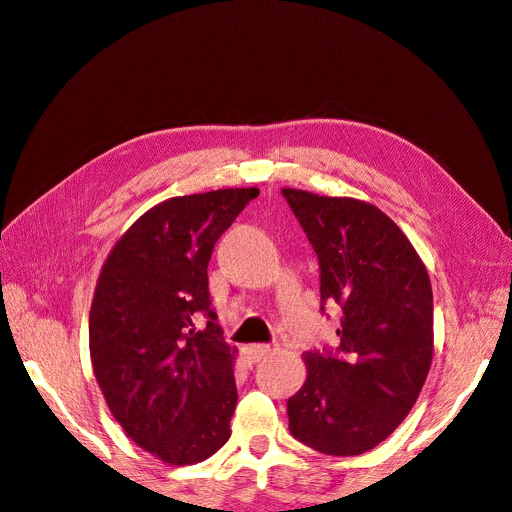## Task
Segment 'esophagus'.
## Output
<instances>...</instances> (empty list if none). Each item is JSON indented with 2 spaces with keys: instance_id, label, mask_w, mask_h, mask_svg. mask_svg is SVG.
<instances>
[{
  "instance_id": "1",
  "label": "esophagus",
  "mask_w": 512,
  "mask_h": 512,
  "mask_svg": "<svg viewBox=\"0 0 512 512\" xmlns=\"http://www.w3.org/2000/svg\"><path fill=\"white\" fill-rule=\"evenodd\" d=\"M269 346L267 344H254V346H247L243 348V361L245 363H258L260 359H265V356L269 354Z\"/></svg>"
}]
</instances>
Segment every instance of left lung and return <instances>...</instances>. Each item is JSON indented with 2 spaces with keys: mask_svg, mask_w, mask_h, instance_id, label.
I'll use <instances>...</instances> for the list:
<instances>
[{
  "mask_svg": "<svg viewBox=\"0 0 512 512\" xmlns=\"http://www.w3.org/2000/svg\"><path fill=\"white\" fill-rule=\"evenodd\" d=\"M320 265V299L337 303L339 346L305 352L288 429L314 451L352 457L386 440L412 410L433 356V294L401 228L356 198L282 190Z\"/></svg>",
  "mask_w": 512,
  "mask_h": 512,
  "instance_id": "obj_1",
  "label": "left lung"
}]
</instances>
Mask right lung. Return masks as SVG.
I'll use <instances>...</instances> for the list:
<instances>
[{
    "label": "right lung",
    "instance_id": "1",
    "mask_svg": "<svg viewBox=\"0 0 512 512\" xmlns=\"http://www.w3.org/2000/svg\"><path fill=\"white\" fill-rule=\"evenodd\" d=\"M256 188L177 196L141 215L108 254L89 312V352L115 421L170 466L211 457L237 406L207 265ZM206 318V327L197 322Z\"/></svg>",
    "mask_w": 512,
    "mask_h": 512
}]
</instances>
